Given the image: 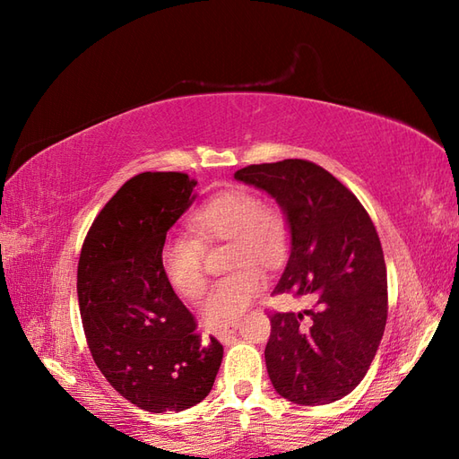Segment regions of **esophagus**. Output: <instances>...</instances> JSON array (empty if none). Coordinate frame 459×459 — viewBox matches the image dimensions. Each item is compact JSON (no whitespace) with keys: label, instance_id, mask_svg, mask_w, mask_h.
I'll return each mask as SVG.
<instances>
[{"label":"esophagus","instance_id":"34e87169","mask_svg":"<svg viewBox=\"0 0 459 459\" xmlns=\"http://www.w3.org/2000/svg\"><path fill=\"white\" fill-rule=\"evenodd\" d=\"M238 327H240L238 321H232V324H227V325H222V327H219V329H214L212 335L217 337L219 341H224L227 337H230L232 333H237Z\"/></svg>","mask_w":459,"mask_h":459}]
</instances>
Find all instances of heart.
Instances as JSON below:
<instances>
[{"mask_svg":"<svg viewBox=\"0 0 459 459\" xmlns=\"http://www.w3.org/2000/svg\"><path fill=\"white\" fill-rule=\"evenodd\" d=\"M193 237L171 235L160 250L165 284L181 299H195L204 288L201 245L229 240V266H239L207 291L199 314L207 327H222L238 319L266 286L262 272L250 264L276 266L290 242L288 222L278 209L262 207L255 193L230 189L212 195L191 214Z\"/></svg>","mask_w":459,"mask_h":459,"instance_id":"b5f03b06","label":"heart"}]
</instances>
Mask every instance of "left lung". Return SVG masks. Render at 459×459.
Segmentation results:
<instances>
[{
    "instance_id": "left-lung-1",
    "label": "left lung",
    "mask_w": 459,
    "mask_h": 459,
    "mask_svg": "<svg viewBox=\"0 0 459 459\" xmlns=\"http://www.w3.org/2000/svg\"><path fill=\"white\" fill-rule=\"evenodd\" d=\"M235 179L270 195L286 217L288 262L274 291L316 301L314 309L270 317L272 386L294 404L335 403L367 375L386 325V266L375 224L343 183L311 161L248 165Z\"/></svg>"
}]
</instances>
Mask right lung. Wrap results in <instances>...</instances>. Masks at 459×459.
Masks as SVG:
<instances>
[{
    "label": "right lung",
    "instance_id": "1",
    "mask_svg": "<svg viewBox=\"0 0 459 459\" xmlns=\"http://www.w3.org/2000/svg\"><path fill=\"white\" fill-rule=\"evenodd\" d=\"M197 181L145 171L106 203L82 245L76 290L96 367L142 411L181 412L211 393L222 345H201L189 309L165 284L160 250Z\"/></svg>",
    "mask_w": 459,
    "mask_h": 459
}]
</instances>
